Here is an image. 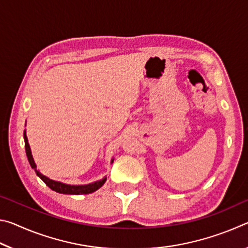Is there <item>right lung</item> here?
Instances as JSON below:
<instances>
[{
    "mask_svg": "<svg viewBox=\"0 0 248 248\" xmlns=\"http://www.w3.org/2000/svg\"><path fill=\"white\" fill-rule=\"evenodd\" d=\"M24 139H25V149H26V154L29 161V164L35 170L36 174L38 177L44 180V183L47 185L49 188H51L52 190L60 192V194H66V195H82V194H91V192H94L97 189H99L100 187L103 186L106 182V177L103 178L102 180H98V182H95L93 184H89V185H81V186H73V185H66L60 182H56V180L49 179L48 177H46L43 174H40L39 170H36V164L33 162L32 155H31V148H29L28 144V140L26 137V132L24 131Z\"/></svg>",
    "mask_w": 248,
    "mask_h": 248,
    "instance_id": "add662e5",
    "label": "right lung"
}]
</instances>
